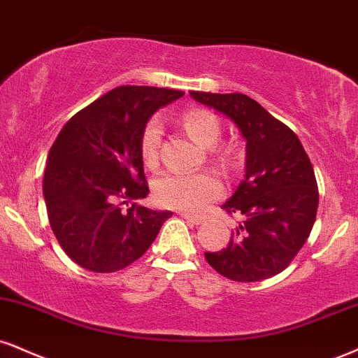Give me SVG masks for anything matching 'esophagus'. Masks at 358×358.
<instances>
[{"label": "esophagus", "instance_id": "esophagus-1", "mask_svg": "<svg viewBox=\"0 0 358 358\" xmlns=\"http://www.w3.org/2000/svg\"><path fill=\"white\" fill-rule=\"evenodd\" d=\"M182 218H185V220L190 223H195V225H200V223L203 222V218L201 217H193L190 213H182Z\"/></svg>", "mask_w": 358, "mask_h": 358}]
</instances>
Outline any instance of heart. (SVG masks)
<instances>
[{
	"label": "heart",
	"instance_id": "1",
	"mask_svg": "<svg viewBox=\"0 0 358 358\" xmlns=\"http://www.w3.org/2000/svg\"><path fill=\"white\" fill-rule=\"evenodd\" d=\"M185 130L201 146H213L222 138V124L212 111L203 108L188 110L182 118ZM162 122L152 118L146 123L140 140L141 160L146 166H155L160 158ZM223 160L230 158V150L222 152ZM222 195V183L210 173H170L155 183V196L163 206L200 213Z\"/></svg>",
	"mask_w": 358,
	"mask_h": 358
}]
</instances>
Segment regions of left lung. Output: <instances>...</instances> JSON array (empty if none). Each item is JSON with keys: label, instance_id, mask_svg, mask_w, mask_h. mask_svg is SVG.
Returning <instances> with one entry per match:
<instances>
[{"label": "left lung", "instance_id": "obj_1", "mask_svg": "<svg viewBox=\"0 0 358 358\" xmlns=\"http://www.w3.org/2000/svg\"><path fill=\"white\" fill-rule=\"evenodd\" d=\"M201 105L220 111L247 141L245 178L227 203L242 215L220 252H205L210 265L235 282H260L287 268L307 242L318 208L313 166L299 136L242 93L190 92Z\"/></svg>", "mask_w": 358, "mask_h": 358}]
</instances>
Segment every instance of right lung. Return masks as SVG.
Segmentation results:
<instances>
[{"label": "right lung", "instance_id": "1", "mask_svg": "<svg viewBox=\"0 0 358 358\" xmlns=\"http://www.w3.org/2000/svg\"><path fill=\"white\" fill-rule=\"evenodd\" d=\"M183 94L118 86L71 116L56 136L43 196L51 230L75 264L118 272L143 255L173 215L135 203L150 192L140 140L155 111Z\"/></svg>", "mask_w": 358, "mask_h": 358}]
</instances>
